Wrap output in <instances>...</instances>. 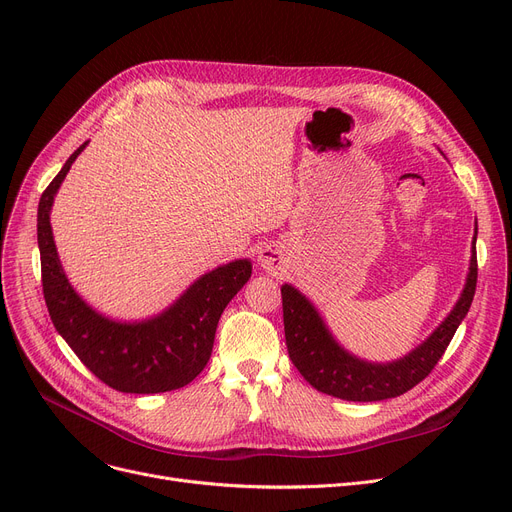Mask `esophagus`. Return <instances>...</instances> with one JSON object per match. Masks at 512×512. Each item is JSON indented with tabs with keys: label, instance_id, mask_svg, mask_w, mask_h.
<instances>
[{
	"label": "esophagus",
	"instance_id": "esophagus-1",
	"mask_svg": "<svg viewBox=\"0 0 512 512\" xmlns=\"http://www.w3.org/2000/svg\"><path fill=\"white\" fill-rule=\"evenodd\" d=\"M284 261H286L284 251H282V247H278V245H267L265 249L259 251V263H261L263 270H267V272H278V270H282Z\"/></svg>",
	"mask_w": 512,
	"mask_h": 512
}]
</instances>
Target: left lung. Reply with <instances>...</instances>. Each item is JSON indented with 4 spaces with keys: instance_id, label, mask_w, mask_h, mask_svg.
Segmentation results:
<instances>
[{
    "instance_id": "8db88e82",
    "label": "left lung",
    "mask_w": 512,
    "mask_h": 512,
    "mask_svg": "<svg viewBox=\"0 0 512 512\" xmlns=\"http://www.w3.org/2000/svg\"><path fill=\"white\" fill-rule=\"evenodd\" d=\"M475 240L477 228L473 236L469 274L459 301L444 317L442 324L419 346L390 363H371L344 351V346L336 342L315 305L301 290L284 284V334L294 367L315 390L342 400L373 402L409 392L432 373L473 303L477 284Z\"/></svg>"
}]
</instances>
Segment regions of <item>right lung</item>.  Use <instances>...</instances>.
<instances>
[{"label": "right lung", "instance_id": "obj_1", "mask_svg": "<svg viewBox=\"0 0 512 512\" xmlns=\"http://www.w3.org/2000/svg\"><path fill=\"white\" fill-rule=\"evenodd\" d=\"M80 145L39 201L37 240L49 317L97 378L126 394H157L191 384L211 357L215 328L234 294L251 278L249 259H236L203 274L161 313L143 321H116L87 305L68 282L53 242L49 213Z\"/></svg>", "mask_w": 512, "mask_h": 512}]
</instances>
